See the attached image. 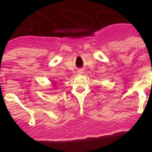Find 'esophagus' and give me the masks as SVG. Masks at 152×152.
Wrapping results in <instances>:
<instances>
[{
	"label": "esophagus",
	"instance_id": "34e87169",
	"mask_svg": "<svg viewBox=\"0 0 152 152\" xmlns=\"http://www.w3.org/2000/svg\"><path fill=\"white\" fill-rule=\"evenodd\" d=\"M79 73H82V71H79Z\"/></svg>",
	"mask_w": 152,
	"mask_h": 152
}]
</instances>
